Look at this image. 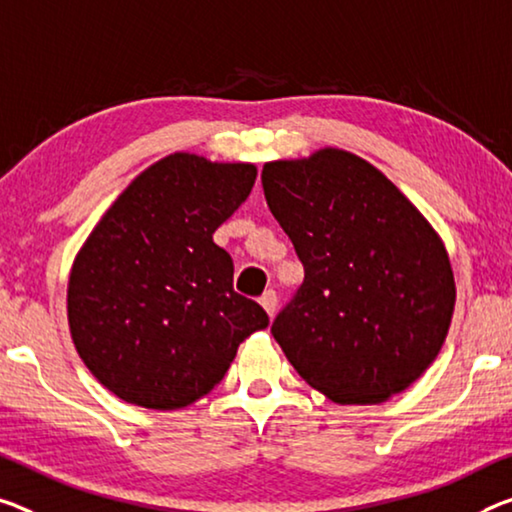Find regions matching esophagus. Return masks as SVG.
I'll list each match as a JSON object with an SVG mask.
<instances>
[{
    "label": "esophagus",
    "mask_w": 512,
    "mask_h": 512,
    "mask_svg": "<svg viewBox=\"0 0 512 512\" xmlns=\"http://www.w3.org/2000/svg\"><path fill=\"white\" fill-rule=\"evenodd\" d=\"M261 306L267 311V316H274L277 313V293L274 290H265V293L261 295Z\"/></svg>",
    "instance_id": "1"
}]
</instances>
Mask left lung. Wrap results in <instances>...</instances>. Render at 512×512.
<instances>
[{
	"instance_id": "obj_1",
	"label": "left lung",
	"mask_w": 512,
	"mask_h": 512,
	"mask_svg": "<svg viewBox=\"0 0 512 512\" xmlns=\"http://www.w3.org/2000/svg\"><path fill=\"white\" fill-rule=\"evenodd\" d=\"M263 192L304 281L272 336L313 389L341 405L405 391L451 327L444 242L371 162L341 148L263 167Z\"/></svg>"
}]
</instances>
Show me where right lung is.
Wrapping results in <instances>:
<instances>
[{
	"mask_svg": "<svg viewBox=\"0 0 512 512\" xmlns=\"http://www.w3.org/2000/svg\"><path fill=\"white\" fill-rule=\"evenodd\" d=\"M254 180V164L167 155L86 238L68 279L70 336L93 377L125 403L192 405L270 322L235 293L231 256L212 242Z\"/></svg>",
	"mask_w": 512,
	"mask_h": 512,
	"instance_id": "right-lung-1",
	"label": "right lung"
}]
</instances>
